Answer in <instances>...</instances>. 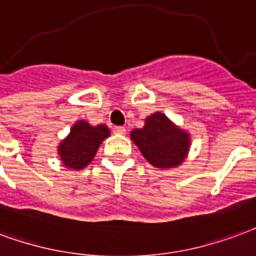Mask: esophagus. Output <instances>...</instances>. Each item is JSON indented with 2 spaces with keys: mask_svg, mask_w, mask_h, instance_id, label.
<instances>
[{
  "mask_svg": "<svg viewBox=\"0 0 256 256\" xmlns=\"http://www.w3.org/2000/svg\"><path fill=\"white\" fill-rule=\"evenodd\" d=\"M113 130H114V134H117V135H124L126 130V126H114Z\"/></svg>",
  "mask_w": 256,
  "mask_h": 256,
  "instance_id": "obj_1",
  "label": "esophagus"
}]
</instances>
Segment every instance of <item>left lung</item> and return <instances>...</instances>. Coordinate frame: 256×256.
<instances>
[{"label":"left lung","mask_w":256,"mask_h":256,"mask_svg":"<svg viewBox=\"0 0 256 256\" xmlns=\"http://www.w3.org/2000/svg\"><path fill=\"white\" fill-rule=\"evenodd\" d=\"M130 138L143 156L156 168L178 166L190 148L187 132L176 128L162 113L147 117L144 126L132 130Z\"/></svg>","instance_id":"8db88e82"}]
</instances>
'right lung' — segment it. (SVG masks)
<instances>
[{
	"label": "right lung",
	"mask_w": 256,
	"mask_h": 256,
	"mask_svg": "<svg viewBox=\"0 0 256 256\" xmlns=\"http://www.w3.org/2000/svg\"><path fill=\"white\" fill-rule=\"evenodd\" d=\"M109 130L106 126H91L86 121L76 122L69 136L62 140L58 147V154L65 166L79 170L87 166L92 161L95 152L109 136Z\"/></svg>",
	"instance_id": "right-lung-1"
}]
</instances>
